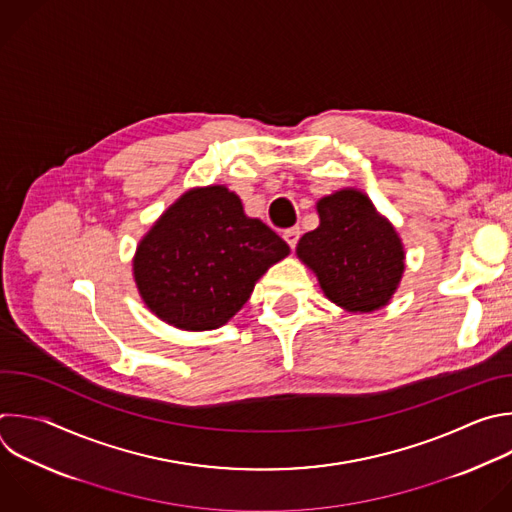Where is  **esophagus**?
<instances>
[{
	"instance_id": "1",
	"label": "esophagus",
	"mask_w": 512,
	"mask_h": 512,
	"mask_svg": "<svg viewBox=\"0 0 512 512\" xmlns=\"http://www.w3.org/2000/svg\"><path fill=\"white\" fill-rule=\"evenodd\" d=\"M299 235H301L299 227H291V229H285V231H283V239L287 241V245H289L291 249H295V245H297V241H299Z\"/></svg>"
}]
</instances>
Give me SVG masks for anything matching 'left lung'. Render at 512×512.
Returning a JSON list of instances; mask_svg holds the SVG:
<instances>
[{"instance_id": "obj_1", "label": "left lung", "mask_w": 512, "mask_h": 512, "mask_svg": "<svg viewBox=\"0 0 512 512\" xmlns=\"http://www.w3.org/2000/svg\"><path fill=\"white\" fill-rule=\"evenodd\" d=\"M317 213L319 227L299 239L297 255L315 271L323 293L354 313L384 307L404 273L394 227L356 189L323 197Z\"/></svg>"}]
</instances>
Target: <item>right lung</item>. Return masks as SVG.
<instances>
[{
  "mask_svg": "<svg viewBox=\"0 0 512 512\" xmlns=\"http://www.w3.org/2000/svg\"><path fill=\"white\" fill-rule=\"evenodd\" d=\"M289 253L259 219H249L235 193L207 187L185 193L140 241L134 279L162 321L205 331L227 323L257 279Z\"/></svg>",
  "mask_w": 512,
  "mask_h": 512,
  "instance_id": "add662e5",
  "label": "right lung"
}]
</instances>
